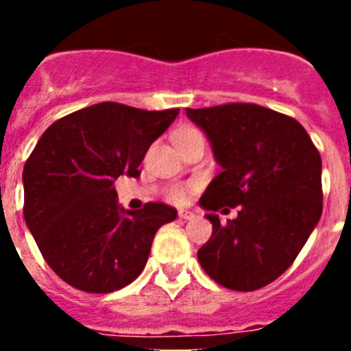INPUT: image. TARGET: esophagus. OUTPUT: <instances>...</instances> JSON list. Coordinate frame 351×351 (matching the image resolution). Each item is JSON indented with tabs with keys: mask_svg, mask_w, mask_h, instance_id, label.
<instances>
[{
	"mask_svg": "<svg viewBox=\"0 0 351 351\" xmlns=\"http://www.w3.org/2000/svg\"><path fill=\"white\" fill-rule=\"evenodd\" d=\"M179 218H181V219H191V218H195V214L191 213V210L181 209V210H179Z\"/></svg>",
	"mask_w": 351,
	"mask_h": 351,
	"instance_id": "esophagus-1",
	"label": "esophagus"
}]
</instances>
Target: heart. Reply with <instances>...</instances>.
I'll use <instances>...</instances> for the list:
<instances>
[{"label":"heart","mask_w":351,"mask_h":351,"mask_svg":"<svg viewBox=\"0 0 351 351\" xmlns=\"http://www.w3.org/2000/svg\"><path fill=\"white\" fill-rule=\"evenodd\" d=\"M200 133L197 132V130H191V128H184L181 130V132L176 133V137H173V142H182V141H188V138H193V137H198ZM169 197L172 198L173 202H182L184 200V191L181 190V188H172L169 193Z\"/></svg>","instance_id":"obj_1"}]
</instances>
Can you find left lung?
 <instances>
[{
	"label": "left lung",
	"mask_w": 351,
	"mask_h": 351,
	"mask_svg": "<svg viewBox=\"0 0 351 351\" xmlns=\"http://www.w3.org/2000/svg\"><path fill=\"white\" fill-rule=\"evenodd\" d=\"M221 172L200 197L213 235L198 250L221 287L258 290L290 267L322 216V158L299 121L253 104L186 108ZM238 207L219 221L214 210Z\"/></svg>",
	"instance_id": "left-lung-1"
}]
</instances>
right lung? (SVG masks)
Segmentation results:
<instances>
[{"label": "right lung", "mask_w": 351, "mask_h": 351, "mask_svg": "<svg viewBox=\"0 0 351 351\" xmlns=\"http://www.w3.org/2000/svg\"><path fill=\"white\" fill-rule=\"evenodd\" d=\"M178 114L91 105L52 123L27 158L24 219L49 267L73 288L110 293L132 283L158 228L178 216L165 204L125 209L114 188L119 176H141L149 145Z\"/></svg>", "instance_id": "right-lung-1"}]
</instances>
